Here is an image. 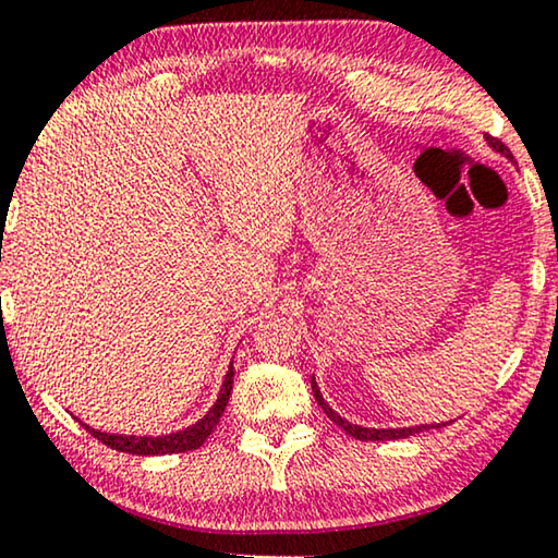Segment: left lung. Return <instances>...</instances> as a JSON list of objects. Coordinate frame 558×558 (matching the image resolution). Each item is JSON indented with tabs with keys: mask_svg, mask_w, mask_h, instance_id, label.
<instances>
[{
	"mask_svg": "<svg viewBox=\"0 0 558 558\" xmlns=\"http://www.w3.org/2000/svg\"><path fill=\"white\" fill-rule=\"evenodd\" d=\"M487 142H490V147L493 149H498L500 155H506V157H510V149L506 147V144H502L500 140H495V136H487ZM312 393H315V401L319 403V407H323V411L327 416H330V422H335L340 426L342 432L345 434H350V437L353 439H361V441H386V439H407V437H411V434H416V432H424L426 426H409V429H368V426H357V424H350V422H345V418H342L340 414H335V411L327 407V401L323 399V393H319V388H317V384H315V378H312ZM437 426V424H434Z\"/></svg>",
	"mask_w": 558,
	"mask_h": 558,
	"instance_id": "8db88e82",
	"label": "left lung"
}]
</instances>
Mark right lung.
I'll return each mask as SVG.
<instances>
[{
  "mask_svg": "<svg viewBox=\"0 0 558 558\" xmlns=\"http://www.w3.org/2000/svg\"><path fill=\"white\" fill-rule=\"evenodd\" d=\"M231 388H233V365L226 373L223 388H220V396L208 414H205L201 422L187 426V429L167 434V437H124V434H104L86 426V429L94 434V437L101 441V445L117 449V452H126V454H178V452H190V449H197L205 439L210 437L213 429H216L220 416H223L226 403L231 399Z\"/></svg>",
  "mask_w": 558,
  "mask_h": 558,
  "instance_id": "obj_1",
  "label": "right lung"
}]
</instances>
